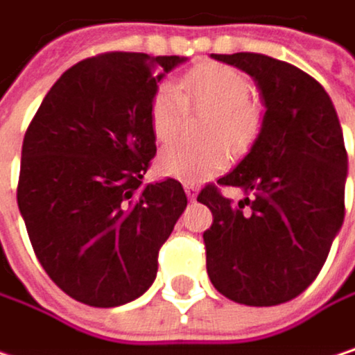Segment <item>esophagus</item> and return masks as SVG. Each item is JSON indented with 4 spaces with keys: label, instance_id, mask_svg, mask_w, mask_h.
Here are the masks:
<instances>
[{
    "label": "esophagus",
    "instance_id": "34e87169",
    "mask_svg": "<svg viewBox=\"0 0 355 355\" xmlns=\"http://www.w3.org/2000/svg\"><path fill=\"white\" fill-rule=\"evenodd\" d=\"M184 190H186V194H188V198H190V200H196L198 188H196L194 184H184Z\"/></svg>",
    "mask_w": 355,
    "mask_h": 355
}]
</instances>
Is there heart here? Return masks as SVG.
I'll return each instance as SVG.
<instances>
[{"label": "heart", "mask_w": 355, "mask_h": 355, "mask_svg": "<svg viewBox=\"0 0 355 355\" xmlns=\"http://www.w3.org/2000/svg\"><path fill=\"white\" fill-rule=\"evenodd\" d=\"M250 94V80L240 70L223 64H202L188 70L180 85H159L148 103V123L159 142H171L180 134L188 117V105L196 111H213L207 140H215L207 146L169 144L159 155V171L190 184L223 171L230 155L223 142L242 153L259 134L261 113Z\"/></svg>", "instance_id": "obj_1"}]
</instances>
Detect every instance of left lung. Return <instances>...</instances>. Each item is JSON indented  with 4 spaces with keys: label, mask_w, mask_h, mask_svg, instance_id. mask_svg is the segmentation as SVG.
<instances>
[{
    "label": "left lung",
    "mask_w": 355,
    "mask_h": 355,
    "mask_svg": "<svg viewBox=\"0 0 355 355\" xmlns=\"http://www.w3.org/2000/svg\"><path fill=\"white\" fill-rule=\"evenodd\" d=\"M213 58L250 74L266 111L250 153L196 198L213 213L202 234L207 272L238 304H283L316 279L343 223V132L327 90L300 68L263 53ZM219 185L255 198L234 205Z\"/></svg>",
    "instance_id": "left-lung-1"
}]
</instances>
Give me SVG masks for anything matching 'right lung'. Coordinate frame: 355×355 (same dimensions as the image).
I'll use <instances>...</instances> for the list:
<instances>
[{
	"label": "right lung",
	"instance_id": "obj_1",
	"mask_svg": "<svg viewBox=\"0 0 355 355\" xmlns=\"http://www.w3.org/2000/svg\"><path fill=\"white\" fill-rule=\"evenodd\" d=\"M180 55L111 51L66 70L22 142L18 209L53 283L94 308L142 295L188 198L167 178L142 184L157 153L148 103Z\"/></svg>",
	"mask_w": 355,
	"mask_h": 355
}]
</instances>
